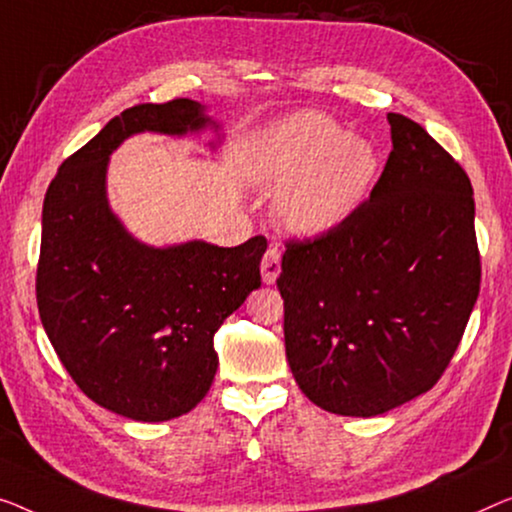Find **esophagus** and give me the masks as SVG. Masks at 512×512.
Segmentation results:
<instances>
[{
  "mask_svg": "<svg viewBox=\"0 0 512 512\" xmlns=\"http://www.w3.org/2000/svg\"><path fill=\"white\" fill-rule=\"evenodd\" d=\"M280 276V253L278 248H269L262 259V280L266 285H273Z\"/></svg>",
  "mask_w": 512,
  "mask_h": 512,
  "instance_id": "esophagus-1",
  "label": "esophagus"
}]
</instances>
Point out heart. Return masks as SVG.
I'll use <instances>...</instances> for the list:
<instances>
[{"label":"heart","mask_w":512,"mask_h":512,"mask_svg":"<svg viewBox=\"0 0 512 512\" xmlns=\"http://www.w3.org/2000/svg\"><path fill=\"white\" fill-rule=\"evenodd\" d=\"M377 172L372 142L345 133L322 112H296L266 140L262 179L280 190L278 216L299 236H322L345 225L361 209Z\"/></svg>","instance_id":"b5f03b06"}]
</instances>
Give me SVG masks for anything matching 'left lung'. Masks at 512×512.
<instances>
[{
    "instance_id": "left-lung-1",
    "label": "left lung",
    "mask_w": 512,
    "mask_h": 512,
    "mask_svg": "<svg viewBox=\"0 0 512 512\" xmlns=\"http://www.w3.org/2000/svg\"><path fill=\"white\" fill-rule=\"evenodd\" d=\"M393 151L345 225L289 243L278 289L285 352L305 398L379 416L444 375L480 289L474 188L453 156L388 112Z\"/></svg>"
}]
</instances>
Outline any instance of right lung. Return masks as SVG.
<instances>
[{
  "label": "right lung",
  "mask_w": 512,
  "mask_h": 512,
  "mask_svg": "<svg viewBox=\"0 0 512 512\" xmlns=\"http://www.w3.org/2000/svg\"><path fill=\"white\" fill-rule=\"evenodd\" d=\"M218 137L207 105L140 103L61 163L43 202L36 299L43 329L87 398L131 421L188 414L218 370L213 335L262 285L264 236L234 248L202 239L149 246L108 200L110 156L128 137Z\"/></svg>",
  "instance_id": "add662e5"
}]
</instances>
